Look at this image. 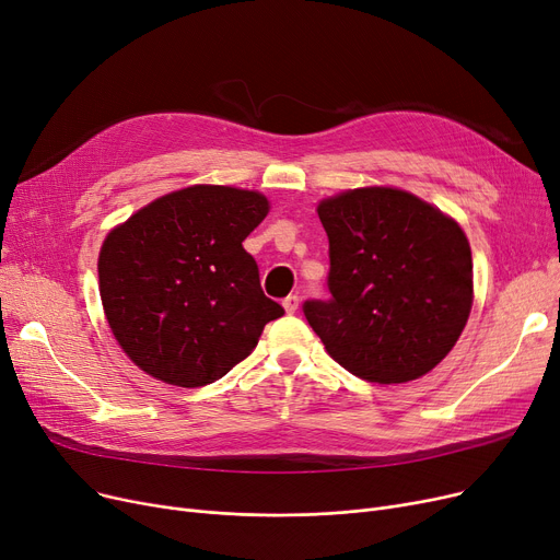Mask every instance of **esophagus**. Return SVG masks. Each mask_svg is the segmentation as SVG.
Segmentation results:
<instances>
[{
	"mask_svg": "<svg viewBox=\"0 0 560 560\" xmlns=\"http://www.w3.org/2000/svg\"><path fill=\"white\" fill-rule=\"evenodd\" d=\"M283 308H285V313H295L300 308V298L298 295H288L283 300Z\"/></svg>",
	"mask_w": 560,
	"mask_h": 560,
	"instance_id": "esophagus-1",
	"label": "esophagus"
}]
</instances>
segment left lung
Instances as JSON below:
<instances>
[{
    "label": "left lung",
    "mask_w": 560,
    "mask_h": 560,
    "mask_svg": "<svg viewBox=\"0 0 560 560\" xmlns=\"http://www.w3.org/2000/svg\"><path fill=\"white\" fill-rule=\"evenodd\" d=\"M329 235V300L304 315L336 363L370 384H406L443 361L472 308L463 229L397 188H359L317 206Z\"/></svg>",
    "instance_id": "8db88e82"
}]
</instances>
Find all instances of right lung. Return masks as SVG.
I'll list each match as a JSON object with an SVG mask.
<instances>
[{
	"instance_id": "add662e5",
	"label": "right lung",
	"mask_w": 560,
	"mask_h": 560,
	"mask_svg": "<svg viewBox=\"0 0 560 560\" xmlns=\"http://www.w3.org/2000/svg\"><path fill=\"white\" fill-rule=\"evenodd\" d=\"M268 211L252 190L190 186L108 233L100 295L115 340L140 370L199 388L252 354L262 327L283 315L243 247Z\"/></svg>"
}]
</instances>
